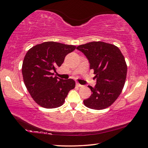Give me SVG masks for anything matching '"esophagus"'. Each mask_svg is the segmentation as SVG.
I'll return each instance as SVG.
<instances>
[{
    "instance_id": "34e87169",
    "label": "esophagus",
    "mask_w": 148,
    "mask_h": 148,
    "mask_svg": "<svg viewBox=\"0 0 148 148\" xmlns=\"http://www.w3.org/2000/svg\"><path fill=\"white\" fill-rule=\"evenodd\" d=\"M76 85H77V87H83V85H81V84H79V83H77V84H76Z\"/></svg>"
}]
</instances>
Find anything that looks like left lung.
<instances>
[{"label":"left lung","mask_w":148,"mask_h":148,"mask_svg":"<svg viewBox=\"0 0 148 148\" xmlns=\"http://www.w3.org/2000/svg\"><path fill=\"white\" fill-rule=\"evenodd\" d=\"M77 49L87 57L97 79L94 88L88 86L92 93L84 100V104L95 110L108 108L119 97L126 81L127 65L124 56L117 46L103 42L87 43Z\"/></svg>","instance_id":"left-lung-1"}]
</instances>
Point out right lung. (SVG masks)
I'll list each match as a JSON object with an SVG mask.
<instances>
[{"label":"right lung","instance_id":"right-lung-1","mask_svg":"<svg viewBox=\"0 0 148 148\" xmlns=\"http://www.w3.org/2000/svg\"><path fill=\"white\" fill-rule=\"evenodd\" d=\"M75 49L73 45L45 42L34 45L26 53L22 67L24 82L34 101L42 107H60L69 90L75 87L73 79L63 80L53 76L65 56Z\"/></svg>","mask_w":148,"mask_h":148}]
</instances>
